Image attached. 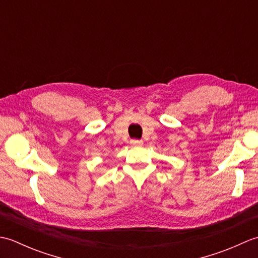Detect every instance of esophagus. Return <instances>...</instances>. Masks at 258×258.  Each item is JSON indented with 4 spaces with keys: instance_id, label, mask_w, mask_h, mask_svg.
<instances>
[{
    "instance_id": "esophagus-1",
    "label": "esophagus",
    "mask_w": 258,
    "mask_h": 258,
    "mask_svg": "<svg viewBox=\"0 0 258 258\" xmlns=\"http://www.w3.org/2000/svg\"><path fill=\"white\" fill-rule=\"evenodd\" d=\"M131 144H132L133 146H141L142 144H143V141H141V140H132V141H131Z\"/></svg>"
}]
</instances>
